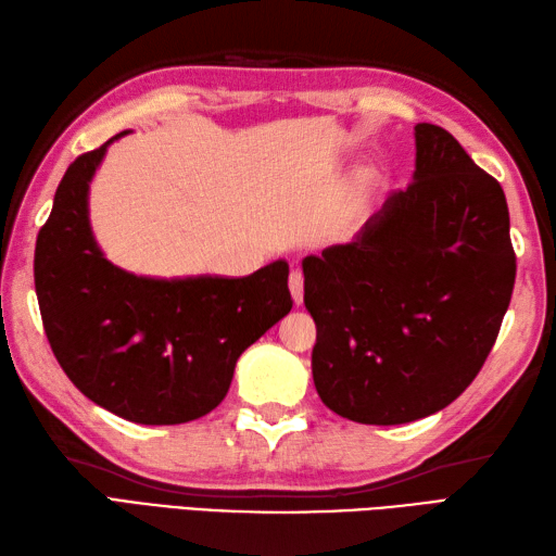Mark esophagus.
<instances>
[{"label": "esophagus", "mask_w": 556, "mask_h": 556, "mask_svg": "<svg viewBox=\"0 0 556 556\" xmlns=\"http://www.w3.org/2000/svg\"><path fill=\"white\" fill-rule=\"evenodd\" d=\"M289 289H291V296H293V301H296V305H301L303 303V275L299 269H293L291 271V277H289Z\"/></svg>", "instance_id": "34e87169"}]
</instances>
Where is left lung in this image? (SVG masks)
Returning a JSON list of instances; mask_svg holds the SVG:
<instances>
[{
    "instance_id": "obj_1",
    "label": "left lung",
    "mask_w": 556,
    "mask_h": 556,
    "mask_svg": "<svg viewBox=\"0 0 556 556\" xmlns=\"http://www.w3.org/2000/svg\"><path fill=\"white\" fill-rule=\"evenodd\" d=\"M323 404L363 425L446 408L497 341L516 281L500 181L442 126H416V172L356 241L303 260Z\"/></svg>"
}]
</instances>
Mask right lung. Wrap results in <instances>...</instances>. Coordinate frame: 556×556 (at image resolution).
<instances>
[{"label": "right lung", "instance_id": "obj_1", "mask_svg": "<svg viewBox=\"0 0 556 556\" xmlns=\"http://www.w3.org/2000/svg\"><path fill=\"white\" fill-rule=\"evenodd\" d=\"M124 134L68 164L35 243V293L54 358L83 394L126 420L179 425L222 404L241 353L291 311L289 265L239 279L114 267L92 239L88 184Z\"/></svg>", "mask_w": 556, "mask_h": 556}]
</instances>
